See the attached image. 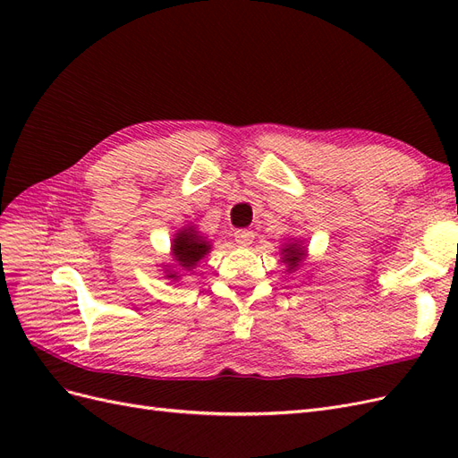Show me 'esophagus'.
I'll return each instance as SVG.
<instances>
[{
  "instance_id": "34e87169",
  "label": "esophagus",
  "mask_w": 458,
  "mask_h": 458,
  "mask_svg": "<svg viewBox=\"0 0 458 458\" xmlns=\"http://www.w3.org/2000/svg\"><path fill=\"white\" fill-rule=\"evenodd\" d=\"M234 241H237L239 246H250L254 242V231L250 229H239L234 231Z\"/></svg>"
}]
</instances>
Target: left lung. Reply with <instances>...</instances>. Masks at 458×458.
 <instances>
[{"instance_id":"left-lung-1","label":"left lung","mask_w":458,"mask_h":458,"mask_svg":"<svg viewBox=\"0 0 458 458\" xmlns=\"http://www.w3.org/2000/svg\"><path fill=\"white\" fill-rule=\"evenodd\" d=\"M281 261L286 266L288 273H294L301 267V263L308 258V248L303 246L300 239H293L283 244L281 248Z\"/></svg>"}]
</instances>
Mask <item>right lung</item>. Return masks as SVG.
I'll return each mask as SVG.
<instances>
[{"instance_id":"obj_1","label":"right lung","mask_w":458,"mask_h":458,"mask_svg":"<svg viewBox=\"0 0 458 458\" xmlns=\"http://www.w3.org/2000/svg\"><path fill=\"white\" fill-rule=\"evenodd\" d=\"M212 250V242L208 241L195 225L182 227L172 239L170 256L174 266H164V275L168 281H179L182 273H189L199 266V261L204 259Z\"/></svg>"}]
</instances>
